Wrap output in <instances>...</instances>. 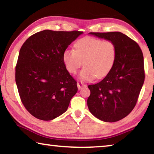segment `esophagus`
I'll return each instance as SVG.
<instances>
[{
    "label": "esophagus",
    "mask_w": 154,
    "mask_h": 154,
    "mask_svg": "<svg viewBox=\"0 0 154 154\" xmlns=\"http://www.w3.org/2000/svg\"><path fill=\"white\" fill-rule=\"evenodd\" d=\"M85 86H86V85L84 84V83H83L82 82H78L77 83V88H78V89H79V90H81L82 88L85 87Z\"/></svg>",
    "instance_id": "34e87169"
}]
</instances>
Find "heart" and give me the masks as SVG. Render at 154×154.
I'll use <instances>...</instances> for the list:
<instances>
[{
  "instance_id": "obj_1",
  "label": "heart",
  "mask_w": 154,
  "mask_h": 154,
  "mask_svg": "<svg viewBox=\"0 0 154 154\" xmlns=\"http://www.w3.org/2000/svg\"><path fill=\"white\" fill-rule=\"evenodd\" d=\"M74 49H67L62 54V60L67 71L76 74L83 65L81 79L91 81L106 76L113 69L117 58V48L113 41L85 36L78 39Z\"/></svg>"
}]
</instances>
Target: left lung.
<instances>
[{
  "label": "left lung",
  "mask_w": 154,
  "mask_h": 154,
  "mask_svg": "<svg viewBox=\"0 0 154 154\" xmlns=\"http://www.w3.org/2000/svg\"><path fill=\"white\" fill-rule=\"evenodd\" d=\"M89 34L113 41L117 58L113 69L101 82L88 86V109L100 120L119 121L133 110L144 83L142 51L134 41L120 32Z\"/></svg>",
  "instance_id": "1"
}]
</instances>
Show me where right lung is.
I'll list each match as a JSON object with an SVG mask.
<instances>
[{"label": "right lung", "instance_id": "1", "mask_svg": "<svg viewBox=\"0 0 154 154\" xmlns=\"http://www.w3.org/2000/svg\"><path fill=\"white\" fill-rule=\"evenodd\" d=\"M82 33L45 30L30 36L21 48L15 82L22 104L36 118H56L77 93V82L65 68L62 54Z\"/></svg>", "mask_w": 154, "mask_h": 154}]
</instances>
